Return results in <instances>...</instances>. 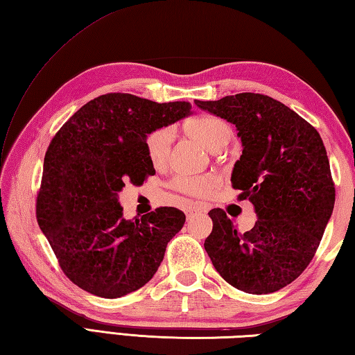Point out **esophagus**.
Segmentation results:
<instances>
[{
    "label": "esophagus",
    "mask_w": 355,
    "mask_h": 355,
    "mask_svg": "<svg viewBox=\"0 0 355 355\" xmlns=\"http://www.w3.org/2000/svg\"><path fill=\"white\" fill-rule=\"evenodd\" d=\"M200 211H205V209L200 204H195L193 207H189V209L185 210V215L187 218H191L195 213H200Z\"/></svg>",
    "instance_id": "1"
}]
</instances>
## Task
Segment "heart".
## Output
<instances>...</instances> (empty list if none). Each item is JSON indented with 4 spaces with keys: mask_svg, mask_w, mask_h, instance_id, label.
<instances>
[{
    "mask_svg": "<svg viewBox=\"0 0 355 355\" xmlns=\"http://www.w3.org/2000/svg\"><path fill=\"white\" fill-rule=\"evenodd\" d=\"M187 131L210 151L224 148L232 136L229 123H225L223 119L215 116H199L189 120L187 122ZM173 136H175V131H173L171 126H160V128L153 130L146 135L144 148L153 166H162L165 164L170 153ZM215 185L216 178L211 175L178 176L173 180V189L191 196H204L215 189Z\"/></svg>",
    "mask_w": 355,
    "mask_h": 355,
    "instance_id": "1",
    "label": "heart"
}]
</instances>
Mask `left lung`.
<instances>
[{
	"label": "left lung",
	"mask_w": 355,
	"mask_h": 355,
	"mask_svg": "<svg viewBox=\"0 0 355 355\" xmlns=\"http://www.w3.org/2000/svg\"><path fill=\"white\" fill-rule=\"evenodd\" d=\"M195 103L236 126L243 155L233 166L232 185L258 216L253 229L239 233L224 210H210L213 230L205 250L236 289L255 295L283 289L309 266L336 202L323 140L269 96L241 92Z\"/></svg>",
	"instance_id": "8db88e82"
}]
</instances>
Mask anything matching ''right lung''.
<instances>
[{
	"label": "right lung",
	"mask_w": 355,
	"mask_h": 355,
	"mask_svg": "<svg viewBox=\"0 0 355 355\" xmlns=\"http://www.w3.org/2000/svg\"><path fill=\"white\" fill-rule=\"evenodd\" d=\"M191 114L189 102L157 103L111 92L83 105L44 156L37 220L60 267L73 284L102 298L145 286L184 211L160 207L140 220L123 218L119 191L156 173L145 155L148 132Z\"/></svg>",
	"instance_id": "right-lung-1"
}]
</instances>
